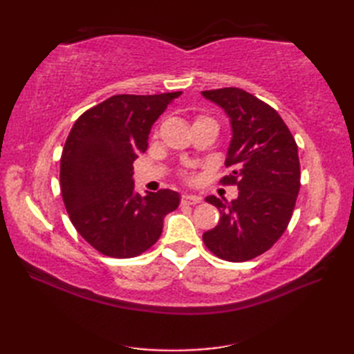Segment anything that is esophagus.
Wrapping results in <instances>:
<instances>
[{
  "label": "esophagus",
  "instance_id": "34e87169",
  "mask_svg": "<svg viewBox=\"0 0 354 354\" xmlns=\"http://www.w3.org/2000/svg\"><path fill=\"white\" fill-rule=\"evenodd\" d=\"M201 202V198L198 196H190V194H184L181 198V204L183 205H196Z\"/></svg>",
  "mask_w": 354,
  "mask_h": 354
}]
</instances>
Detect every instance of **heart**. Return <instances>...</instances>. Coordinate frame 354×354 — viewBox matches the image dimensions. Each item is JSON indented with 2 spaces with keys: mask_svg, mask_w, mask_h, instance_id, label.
Wrapping results in <instances>:
<instances>
[{
  "mask_svg": "<svg viewBox=\"0 0 354 354\" xmlns=\"http://www.w3.org/2000/svg\"><path fill=\"white\" fill-rule=\"evenodd\" d=\"M208 123L216 124V122H214V120H213L212 117L198 115L196 118H194V124H193V126H196V124H208ZM216 126H217V124H216ZM181 176H183L184 181H187V183H193V181H194V176L192 175L190 171H181Z\"/></svg>",
  "mask_w": 354,
  "mask_h": 354,
  "instance_id": "obj_1",
  "label": "heart"
}]
</instances>
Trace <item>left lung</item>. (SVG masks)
Returning a JSON list of instances; mask_svg holds the SVG:
<instances>
[{
    "instance_id": "8db88e82",
    "label": "left lung",
    "mask_w": 354,
    "mask_h": 354,
    "mask_svg": "<svg viewBox=\"0 0 354 354\" xmlns=\"http://www.w3.org/2000/svg\"><path fill=\"white\" fill-rule=\"evenodd\" d=\"M231 120L232 140L222 185H236L237 199L208 196L221 221L202 240L216 257L248 261L274 246L288 228L299 192V160L295 138L278 112L240 88L202 91Z\"/></svg>"
}]
</instances>
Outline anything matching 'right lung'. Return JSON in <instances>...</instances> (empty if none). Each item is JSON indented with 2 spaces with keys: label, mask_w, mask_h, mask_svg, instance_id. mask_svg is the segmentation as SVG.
Listing matches in <instances>:
<instances>
[{
  "label": "right lung",
  "mask_w": 354,
  "mask_h": 354,
  "mask_svg": "<svg viewBox=\"0 0 354 354\" xmlns=\"http://www.w3.org/2000/svg\"><path fill=\"white\" fill-rule=\"evenodd\" d=\"M181 91L117 94L85 111L65 141L61 192L79 234L103 255L131 259L152 248L164 216L176 209L171 190L133 192V161L147 149L149 132Z\"/></svg>",
  "instance_id": "add662e5"
}]
</instances>
